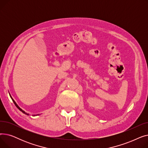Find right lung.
<instances>
[{"label":"right lung","instance_id":"1","mask_svg":"<svg viewBox=\"0 0 148 148\" xmlns=\"http://www.w3.org/2000/svg\"><path fill=\"white\" fill-rule=\"evenodd\" d=\"M10 97H11V99H12V101L14 102V104L15 105V106H16V107H17V108H18V109H19V110H20L21 111V112H22V113H25V114H27V115H29V114L28 113H27L26 112H25L24 110H23L21 109V108H20V107H19V106H18L17 105V104L16 103H15V101H14V100L13 99V98H12V97H11V95H10ZM37 115H39V114H36V115H35V114H34L33 116H37Z\"/></svg>","mask_w":148,"mask_h":148}]
</instances>
